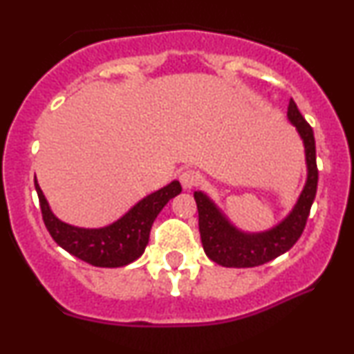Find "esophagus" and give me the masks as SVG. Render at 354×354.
<instances>
[{
  "instance_id": "1",
  "label": "esophagus",
  "mask_w": 354,
  "mask_h": 354,
  "mask_svg": "<svg viewBox=\"0 0 354 354\" xmlns=\"http://www.w3.org/2000/svg\"><path fill=\"white\" fill-rule=\"evenodd\" d=\"M180 181L185 189H193L199 185L201 176H199V173L194 171V169H186V171H183L180 174Z\"/></svg>"
}]
</instances>
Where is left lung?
I'll list each match as a JSON object with an SVG mask.
<instances>
[{"mask_svg":"<svg viewBox=\"0 0 354 354\" xmlns=\"http://www.w3.org/2000/svg\"><path fill=\"white\" fill-rule=\"evenodd\" d=\"M287 117L304 142L306 160L305 186L287 218L269 231L244 232L229 221L209 196L204 194L203 191L194 193L204 252L219 266L234 267V269L262 266L290 250L304 232L318 185L315 136L312 127L301 117L300 110L292 99L288 102Z\"/></svg>","mask_w":354,"mask_h":354,"instance_id":"8db88e82","label":"left lung"}]
</instances>
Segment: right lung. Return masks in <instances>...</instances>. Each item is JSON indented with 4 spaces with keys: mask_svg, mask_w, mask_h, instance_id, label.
<instances>
[{
    "mask_svg": "<svg viewBox=\"0 0 354 354\" xmlns=\"http://www.w3.org/2000/svg\"><path fill=\"white\" fill-rule=\"evenodd\" d=\"M34 186L50 237L64 250L95 267H123L135 262L145 252L153 221L169 199L181 193L180 181L174 180L155 193L145 196L115 223L99 229H85L55 218L37 180H34Z\"/></svg>",
    "mask_w": 354,
    "mask_h": 354,
    "instance_id": "1",
    "label": "right lung"
}]
</instances>
